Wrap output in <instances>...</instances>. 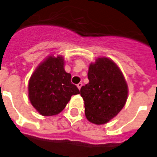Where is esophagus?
<instances>
[{"mask_svg":"<svg viewBox=\"0 0 157 157\" xmlns=\"http://www.w3.org/2000/svg\"><path fill=\"white\" fill-rule=\"evenodd\" d=\"M81 86H82V83H81V82H80V83L77 84V88H78L79 90H81Z\"/></svg>","mask_w":157,"mask_h":157,"instance_id":"obj_1","label":"esophagus"}]
</instances>
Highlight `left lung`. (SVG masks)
<instances>
[{
    "label": "left lung",
    "mask_w": 157,
    "mask_h": 157,
    "mask_svg": "<svg viewBox=\"0 0 157 157\" xmlns=\"http://www.w3.org/2000/svg\"><path fill=\"white\" fill-rule=\"evenodd\" d=\"M88 79L89 83L81 89L86 119L93 124H106L126 103V81L117 64L106 57L90 64Z\"/></svg>",
    "instance_id": "8db88e82"
}]
</instances>
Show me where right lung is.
<instances>
[{"mask_svg":"<svg viewBox=\"0 0 157 157\" xmlns=\"http://www.w3.org/2000/svg\"><path fill=\"white\" fill-rule=\"evenodd\" d=\"M71 75L64 70V58L51 54L40 63L28 81V98L44 117L59 114L71 97L80 93L71 82Z\"/></svg>","mask_w":157,"mask_h":157,"instance_id":"add662e5","label":"right lung"}]
</instances>
